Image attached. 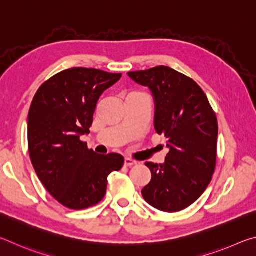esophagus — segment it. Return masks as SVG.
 I'll return each mask as SVG.
<instances>
[{
  "mask_svg": "<svg viewBox=\"0 0 256 256\" xmlns=\"http://www.w3.org/2000/svg\"><path fill=\"white\" fill-rule=\"evenodd\" d=\"M124 164H125V166L131 167V166H133V164H136V162H134V160H132L131 158H125V160H124Z\"/></svg>",
  "mask_w": 256,
  "mask_h": 256,
  "instance_id": "34e87169",
  "label": "esophagus"
}]
</instances>
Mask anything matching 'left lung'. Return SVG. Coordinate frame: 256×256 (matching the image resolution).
Returning <instances> with one entry per match:
<instances>
[{
    "mask_svg": "<svg viewBox=\"0 0 256 256\" xmlns=\"http://www.w3.org/2000/svg\"><path fill=\"white\" fill-rule=\"evenodd\" d=\"M128 74L150 88L156 102V132L168 138L170 148L164 164L146 162L151 180L142 188V196L158 210H184L202 196L216 170V112L200 86L170 68L160 66Z\"/></svg>",
    "mask_w": 256,
    "mask_h": 256,
    "instance_id": "left-lung-1",
    "label": "left lung"
}]
</instances>
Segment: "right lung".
I'll list each match as a JSON object with an SVG mask.
<instances>
[{"label":"right lung","mask_w":256,"mask_h":256,"mask_svg":"<svg viewBox=\"0 0 256 256\" xmlns=\"http://www.w3.org/2000/svg\"><path fill=\"white\" fill-rule=\"evenodd\" d=\"M120 76L97 68H68L45 81L30 105V160L45 188L68 209L96 206L106 194L108 175L123 167V156L98 154L80 140L90 132L99 97Z\"/></svg>","instance_id":"add662e5"}]
</instances>
